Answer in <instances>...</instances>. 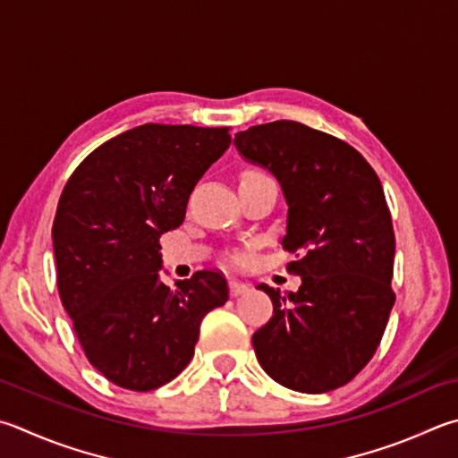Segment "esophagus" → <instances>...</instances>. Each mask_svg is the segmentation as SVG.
I'll return each mask as SVG.
<instances>
[{
  "label": "esophagus",
  "instance_id": "obj_1",
  "mask_svg": "<svg viewBox=\"0 0 458 458\" xmlns=\"http://www.w3.org/2000/svg\"><path fill=\"white\" fill-rule=\"evenodd\" d=\"M250 286L246 284V282H240V280H230V294L232 296H240V294H246Z\"/></svg>",
  "mask_w": 458,
  "mask_h": 458
}]
</instances>
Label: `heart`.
Wrapping results in <instances>:
<instances>
[{
	"instance_id": "heart-1",
	"label": "heart",
	"mask_w": 458,
	"mask_h": 458,
	"mask_svg": "<svg viewBox=\"0 0 458 458\" xmlns=\"http://www.w3.org/2000/svg\"><path fill=\"white\" fill-rule=\"evenodd\" d=\"M232 258H234V260H236V262H240V264H244V262L248 260V256H246V254H234Z\"/></svg>"
}]
</instances>
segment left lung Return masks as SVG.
I'll list each match as a JSON object with an SVG mask.
<instances>
[{
    "instance_id": "8db88e82",
    "label": "left lung",
    "mask_w": 458,
    "mask_h": 458,
    "mask_svg": "<svg viewBox=\"0 0 458 458\" xmlns=\"http://www.w3.org/2000/svg\"><path fill=\"white\" fill-rule=\"evenodd\" d=\"M234 146L280 182L288 204L282 248L296 293L260 284L272 318L252 346L278 385L320 394L367 367L385 335L394 293V230L377 172L360 152L304 123L278 120L238 131Z\"/></svg>"
}]
</instances>
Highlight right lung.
<instances>
[{"mask_svg":"<svg viewBox=\"0 0 458 458\" xmlns=\"http://www.w3.org/2000/svg\"><path fill=\"white\" fill-rule=\"evenodd\" d=\"M230 128L144 123L81 162L57 202V290L91 367L148 393L188 367L200 322L228 301L218 270L160 280V236L184 222L188 198L226 152Z\"/></svg>","mask_w":458,"mask_h":458,"instance_id":"1","label":"right lung"}]
</instances>
